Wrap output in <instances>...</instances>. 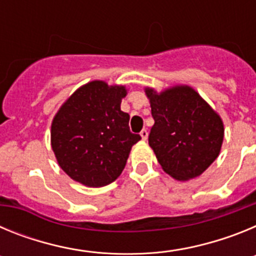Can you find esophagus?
<instances>
[{
    "label": "esophagus",
    "mask_w": 256,
    "mask_h": 256,
    "mask_svg": "<svg viewBox=\"0 0 256 256\" xmlns=\"http://www.w3.org/2000/svg\"><path fill=\"white\" fill-rule=\"evenodd\" d=\"M140 134H141L142 140H148V130H146V128H144V130H141V133H140Z\"/></svg>",
    "instance_id": "1"
}]
</instances>
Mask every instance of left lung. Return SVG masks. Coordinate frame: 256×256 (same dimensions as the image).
Masks as SVG:
<instances>
[{"mask_svg":"<svg viewBox=\"0 0 256 256\" xmlns=\"http://www.w3.org/2000/svg\"><path fill=\"white\" fill-rule=\"evenodd\" d=\"M155 124L148 134L158 162L178 180L198 177L218 158L224 128L216 114L191 87L156 94L146 88Z\"/></svg>","mask_w":256,"mask_h":256,"instance_id":"obj_1","label":"left lung"}]
</instances>
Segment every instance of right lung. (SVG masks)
Listing matches in <instances>:
<instances>
[{"mask_svg":"<svg viewBox=\"0 0 256 256\" xmlns=\"http://www.w3.org/2000/svg\"><path fill=\"white\" fill-rule=\"evenodd\" d=\"M122 86L94 80L76 90L61 106L51 126V144L61 169L88 187L114 182L141 136L130 130L122 112Z\"/></svg>","mask_w":256,"mask_h":256,"instance_id":"obj_1","label":"right lung"}]
</instances>
